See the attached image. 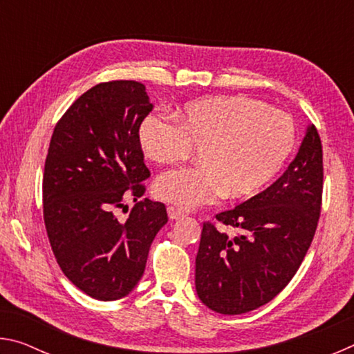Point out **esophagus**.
<instances>
[{"mask_svg": "<svg viewBox=\"0 0 354 354\" xmlns=\"http://www.w3.org/2000/svg\"><path fill=\"white\" fill-rule=\"evenodd\" d=\"M167 212H169V218H170V220H178V218L184 217V214H183L181 211H178V209L171 207V206L167 207Z\"/></svg>", "mask_w": 354, "mask_h": 354, "instance_id": "obj_1", "label": "esophagus"}]
</instances>
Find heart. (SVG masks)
I'll list each match as a JSON object with an SVG mask.
<instances>
[{"label":"heart","mask_w":354,"mask_h":354,"mask_svg":"<svg viewBox=\"0 0 354 354\" xmlns=\"http://www.w3.org/2000/svg\"><path fill=\"white\" fill-rule=\"evenodd\" d=\"M178 123L151 115L139 142L158 165H173L198 151V169L170 171L154 184L159 200L183 211L223 195L250 198L278 175L295 147V127L284 112L242 95L190 101L175 113Z\"/></svg>","instance_id":"1"}]
</instances>
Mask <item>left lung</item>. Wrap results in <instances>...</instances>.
Segmentation results:
<instances>
[{
  "instance_id": "obj_1",
  "label": "left lung",
  "mask_w": 354,
  "mask_h": 354,
  "mask_svg": "<svg viewBox=\"0 0 354 354\" xmlns=\"http://www.w3.org/2000/svg\"><path fill=\"white\" fill-rule=\"evenodd\" d=\"M323 153L309 124L295 159L270 187L215 215L241 230L227 237L203 225L195 259V289L218 314L239 315L263 306L289 284L313 242L320 217Z\"/></svg>"
}]
</instances>
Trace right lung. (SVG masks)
Here are the masks:
<instances>
[{"mask_svg":"<svg viewBox=\"0 0 354 354\" xmlns=\"http://www.w3.org/2000/svg\"><path fill=\"white\" fill-rule=\"evenodd\" d=\"M153 107L140 82L97 84L59 120L48 148L44 220L53 253L65 277L101 301L134 290L169 220L162 203L148 198L127 221L113 214L145 192L139 129Z\"/></svg>","mask_w":354,"mask_h":354,"instance_id":"obj_1","label":"right lung"}]
</instances>
